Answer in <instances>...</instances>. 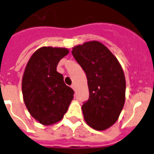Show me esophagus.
Listing matches in <instances>:
<instances>
[{
	"mask_svg": "<svg viewBox=\"0 0 154 154\" xmlns=\"http://www.w3.org/2000/svg\"><path fill=\"white\" fill-rule=\"evenodd\" d=\"M71 88H73V90H74V91H75V90H76V85H75L74 84H73V85H71Z\"/></svg>",
	"mask_w": 154,
	"mask_h": 154,
	"instance_id": "obj_1",
	"label": "esophagus"
}]
</instances>
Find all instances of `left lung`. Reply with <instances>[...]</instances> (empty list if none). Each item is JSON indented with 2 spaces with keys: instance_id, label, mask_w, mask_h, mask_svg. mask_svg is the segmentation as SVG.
I'll use <instances>...</instances> for the list:
<instances>
[{
  "instance_id": "obj_1",
  "label": "left lung",
  "mask_w": 154,
  "mask_h": 154,
  "mask_svg": "<svg viewBox=\"0 0 154 154\" xmlns=\"http://www.w3.org/2000/svg\"><path fill=\"white\" fill-rule=\"evenodd\" d=\"M72 54L87 76L89 98L81 107L85 122L97 131L109 128L125 105L123 69L113 53L97 41L75 46Z\"/></svg>"
}]
</instances>
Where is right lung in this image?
Returning <instances> with one entry per match:
<instances>
[{"label":"right lung","mask_w":154,"mask_h":154,"mask_svg":"<svg viewBox=\"0 0 154 154\" xmlns=\"http://www.w3.org/2000/svg\"><path fill=\"white\" fill-rule=\"evenodd\" d=\"M68 53L66 48H40L24 70L23 100L31 116L41 125H51L61 121L73 99V90L56 70L59 62Z\"/></svg>","instance_id":"1"}]
</instances>
